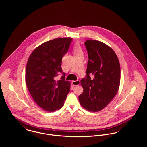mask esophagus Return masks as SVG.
<instances>
[{
  "label": "esophagus",
  "instance_id": "1",
  "mask_svg": "<svg viewBox=\"0 0 147 147\" xmlns=\"http://www.w3.org/2000/svg\"><path fill=\"white\" fill-rule=\"evenodd\" d=\"M72 84L74 86H78L80 85V81L79 80H77V81H72Z\"/></svg>",
  "mask_w": 147,
  "mask_h": 147
}]
</instances>
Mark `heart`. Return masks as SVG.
I'll return each mask as SVG.
<instances>
[{"instance_id": "1", "label": "heart", "mask_w": 147, "mask_h": 147, "mask_svg": "<svg viewBox=\"0 0 147 147\" xmlns=\"http://www.w3.org/2000/svg\"><path fill=\"white\" fill-rule=\"evenodd\" d=\"M73 51H74V55L83 53L80 46L79 45H77V44H76V45L74 46V48H73Z\"/></svg>"}]
</instances>
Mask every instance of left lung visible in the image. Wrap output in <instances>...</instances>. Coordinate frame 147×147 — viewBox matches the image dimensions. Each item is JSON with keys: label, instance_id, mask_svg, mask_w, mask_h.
<instances>
[{"label": "left lung", "instance_id": "obj_1", "mask_svg": "<svg viewBox=\"0 0 147 147\" xmlns=\"http://www.w3.org/2000/svg\"><path fill=\"white\" fill-rule=\"evenodd\" d=\"M84 45L88 61L86 77L81 80L83 92L79 101L86 109L98 112L112 101L118 91L120 64L114 51L106 44L89 39Z\"/></svg>", "mask_w": 147, "mask_h": 147}]
</instances>
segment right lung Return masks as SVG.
<instances>
[{"instance_id":"add662e5","label":"right lung","mask_w":147,"mask_h":147,"mask_svg":"<svg viewBox=\"0 0 147 147\" xmlns=\"http://www.w3.org/2000/svg\"><path fill=\"white\" fill-rule=\"evenodd\" d=\"M71 42V38L46 42L34 49L29 57L26 83L35 102L46 111L60 109L70 90V83L64 80L61 63ZM60 73L64 76L61 80L56 81L55 78Z\"/></svg>"}]
</instances>
